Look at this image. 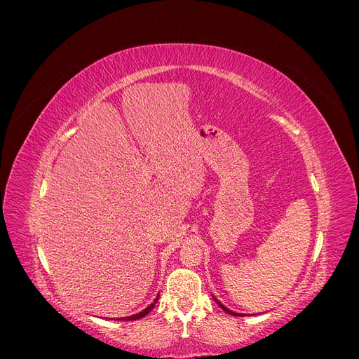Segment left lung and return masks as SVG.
<instances>
[{
    "label": "left lung",
    "instance_id": "1",
    "mask_svg": "<svg viewBox=\"0 0 359 359\" xmlns=\"http://www.w3.org/2000/svg\"><path fill=\"white\" fill-rule=\"evenodd\" d=\"M215 301H217V304H218V306H219V307H221V309H222L224 311H227V313H229V314H231V316H240V314H237V313H234V311L229 310V309H227V307H225V306H222V304L219 303V301H218V299H215Z\"/></svg>",
    "mask_w": 359,
    "mask_h": 359
}]
</instances>
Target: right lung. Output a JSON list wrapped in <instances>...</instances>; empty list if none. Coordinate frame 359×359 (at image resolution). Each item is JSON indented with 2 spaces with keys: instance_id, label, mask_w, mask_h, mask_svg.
Listing matches in <instances>:
<instances>
[{
  "instance_id": "right-lung-1",
  "label": "right lung",
  "mask_w": 359,
  "mask_h": 359,
  "mask_svg": "<svg viewBox=\"0 0 359 359\" xmlns=\"http://www.w3.org/2000/svg\"><path fill=\"white\" fill-rule=\"evenodd\" d=\"M157 303V298H156V301H154V303L153 304H151V306H148L144 311H141V313H138V314H134V316H129V317H123V318H119V320H125V322H126V320H138V318H141V317H144V316H147L151 310H153L154 309V304Z\"/></svg>"
}]
</instances>
